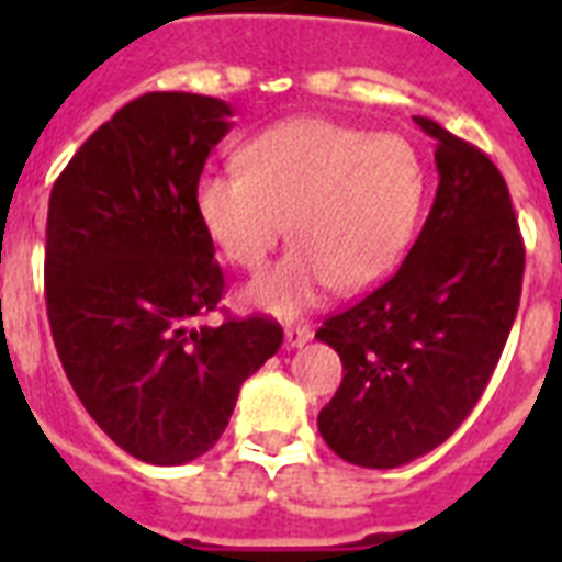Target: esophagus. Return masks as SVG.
<instances>
[{
	"label": "esophagus",
	"instance_id": "34e87169",
	"mask_svg": "<svg viewBox=\"0 0 562 562\" xmlns=\"http://www.w3.org/2000/svg\"><path fill=\"white\" fill-rule=\"evenodd\" d=\"M312 341V326L308 324H289L285 326V344L289 347H303Z\"/></svg>",
	"mask_w": 562,
	"mask_h": 562
}]
</instances>
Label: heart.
I'll return each mask as SVG.
<instances>
[{"mask_svg":"<svg viewBox=\"0 0 562 562\" xmlns=\"http://www.w3.org/2000/svg\"><path fill=\"white\" fill-rule=\"evenodd\" d=\"M241 169L206 171L194 210L227 262L259 271L291 233L294 250L245 289L291 317L329 285L364 291L400 265L426 206V162L405 136L297 116L247 139ZM292 229H288V218Z\"/></svg>","mask_w":562,"mask_h":562,"instance_id":"heart-1","label":"heart"}]
</instances>
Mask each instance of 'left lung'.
Masks as SVG:
<instances>
[{
	"label": "left lung",
	"instance_id": "1",
	"mask_svg": "<svg viewBox=\"0 0 562 562\" xmlns=\"http://www.w3.org/2000/svg\"><path fill=\"white\" fill-rule=\"evenodd\" d=\"M435 203L393 277L317 329L344 364L317 414L338 458L393 470L431 452L470 417L496 370L522 294L525 245L487 154L431 119Z\"/></svg>",
	"mask_w": 562,
	"mask_h": 562
}]
</instances>
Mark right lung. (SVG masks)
Returning a JSON list of instances; mask_svg holds the SVG:
<instances>
[{
  "label": "right lung",
  "instance_id": "1",
  "mask_svg": "<svg viewBox=\"0 0 562 562\" xmlns=\"http://www.w3.org/2000/svg\"><path fill=\"white\" fill-rule=\"evenodd\" d=\"M229 104L145 92L116 110L52 187L46 312L66 379L99 428L145 463L210 452L238 387L280 350L273 317H224V271L194 183Z\"/></svg>",
  "mask_w": 562,
  "mask_h": 562
}]
</instances>
